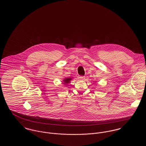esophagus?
<instances>
[{"instance_id":"34e87169","label":"esophagus","mask_w":146,"mask_h":146,"mask_svg":"<svg viewBox=\"0 0 146 146\" xmlns=\"http://www.w3.org/2000/svg\"><path fill=\"white\" fill-rule=\"evenodd\" d=\"M78 79H79V80H84L85 79V77L84 76H78Z\"/></svg>"}]
</instances>
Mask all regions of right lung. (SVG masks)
Listing matches in <instances>:
<instances>
[{
    "label": "right lung",
    "mask_w": 146,
    "mask_h": 146,
    "mask_svg": "<svg viewBox=\"0 0 146 146\" xmlns=\"http://www.w3.org/2000/svg\"><path fill=\"white\" fill-rule=\"evenodd\" d=\"M71 80V78H66V79H65V80H64L63 81H64V83H63L64 84H67L68 83H69L70 82V80Z\"/></svg>",
    "instance_id": "1"
}]
</instances>
